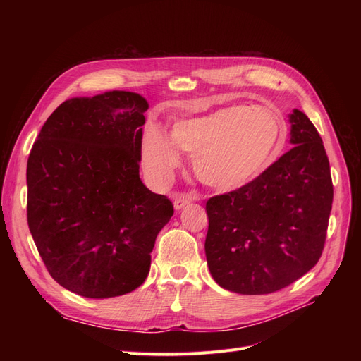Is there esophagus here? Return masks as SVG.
Masks as SVG:
<instances>
[{
    "label": "esophagus",
    "mask_w": 361,
    "mask_h": 361,
    "mask_svg": "<svg viewBox=\"0 0 361 361\" xmlns=\"http://www.w3.org/2000/svg\"><path fill=\"white\" fill-rule=\"evenodd\" d=\"M194 200H195V195L191 192L176 194V199H174V207H176V209H182V207L188 206Z\"/></svg>",
    "instance_id": "1"
}]
</instances>
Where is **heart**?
<instances>
[{"mask_svg": "<svg viewBox=\"0 0 361 361\" xmlns=\"http://www.w3.org/2000/svg\"><path fill=\"white\" fill-rule=\"evenodd\" d=\"M283 125L264 108L233 105L214 113L178 120L171 138L150 126L141 155L146 171L162 179L179 166V150L192 157L197 178L212 188L232 191L259 178L276 159Z\"/></svg>", "mask_w": 361, "mask_h": 361, "instance_id": "heart-1", "label": "heart"}]
</instances>
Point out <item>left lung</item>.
<instances>
[{"instance_id":"left-lung-1","label":"left lung","mask_w":361,"mask_h":361,"mask_svg":"<svg viewBox=\"0 0 361 361\" xmlns=\"http://www.w3.org/2000/svg\"><path fill=\"white\" fill-rule=\"evenodd\" d=\"M289 120V152L255 180L206 202L207 267L231 292L280 290L322 255L333 204L330 162L310 118L293 110Z\"/></svg>"}]
</instances>
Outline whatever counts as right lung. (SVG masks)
Instances as JSON below:
<instances>
[{"mask_svg":"<svg viewBox=\"0 0 361 361\" xmlns=\"http://www.w3.org/2000/svg\"><path fill=\"white\" fill-rule=\"evenodd\" d=\"M145 97L108 92L54 111L27 164V221L51 277L85 298L133 292L174 209L140 179Z\"/></svg>","mask_w":361,"mask_h":361,"instance_id":"right-lung-1","label":"right lung"}]
</instances>
